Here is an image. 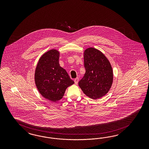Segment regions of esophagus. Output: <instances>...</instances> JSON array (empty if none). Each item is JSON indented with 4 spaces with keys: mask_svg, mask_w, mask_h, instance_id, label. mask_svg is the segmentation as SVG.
Segmentation results:
<instances>
[{
    "mask_svg": "<svg viewBox=\"0 0 149 149\" xmlns=\"http://www.w3.org/2000/svg\"><path fill=\"white\" fill-rule=\"evenodd\" d=\"M78 81H79V77H77L76 79H74V82H75V84L77 85V83H78Z\"/></svg>",
    "mask_w": 149,
    "mask_h": 149,
    "instance_id": "obj_1",
    "label": "esophagus"
}]
</instances>
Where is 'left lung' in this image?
<instances>
[{"label":"left lung","mask_w":149,"mask_h":149,"mask_svg":"<svg viewBox=\"0 0 149 149\" xmlns=\"http://www.w3.org/2000/svg\"><path fill=\"white\" fill-rule=\"evenodd\" d=\"M84 58L86 72L79 86L88 97L100 98L108 92L112 85L111 65L102 52L92 47L85 51Z\"/></svg>","instance_id":"8db88e82"}]
</instances>
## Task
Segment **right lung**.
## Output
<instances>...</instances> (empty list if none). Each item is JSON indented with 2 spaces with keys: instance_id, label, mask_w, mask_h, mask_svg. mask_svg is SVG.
<instances>
[{
  "instance_id": "1",
  "label": "right lung",
  "mask_w": 149,
  "mask_h": 149,
  "mask_svg": "<svg viewBox=\"0 0 149 149\" xmlns=\"http://www.w3.org/2000/svg\"><path fill=\"white\" fill-rule=\"evenodd\" d=\"M59 52L51 50L39 59L35 72V82L41 95L56 102L62 99L65 90L74 83L66 70L59 64Z\"/></svg>"
}]
</instances>
